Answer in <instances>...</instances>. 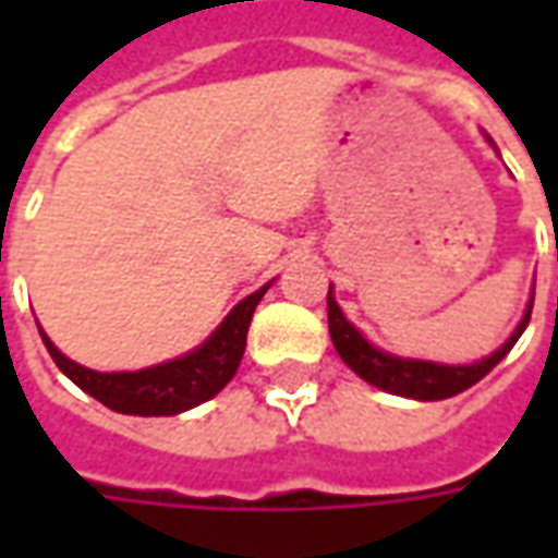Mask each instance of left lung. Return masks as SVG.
<instances>
[{
	"instance_id": "left-lung-1",
	"label": "left lung",
	"mask_w": 558,
	"mask_h": 558,
	"mask_svg": "<svg viewBox=\"0 0 558 558\" xmlns=\"http://www.w3.org/2000/svg\"><path fill=\"white\" fill-rule=\"evenodd\" d=\"M532 302H535V295L529 299L526 314L520 319V326L514 328V335L505 340L502 347L493 352V355H487V359H481L475 364L418 362V359H398V355H388V352L376 350L374 343H367L362 331L343 316L331 290H328V335H331V343H335L340 359L350 364L364 383L383 388V391H391V395H400V398L445 400L472 388L478 379L490 374L496 364L502 362L505 355L511 352V347L517 343V338L523 335V328L529 326Z\"/></svg>"
}]
</instances>
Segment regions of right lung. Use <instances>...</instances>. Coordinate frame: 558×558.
<instances>
[{
  "mask_svg": "<svg viewBox=\"0 0 558 558\" xmlns=\"http://www.w3.org/2000/svg\"><path fill=\"white\" fill-rule=\"evenodd\" d=\"M266 290L268 283L235 304L230 316L215 328V335L203 347H196L182 359L155 364L146 371H134V374H128V371L125 374H98V371H89V367L65 359L44 331L41 340L47 352L53 355L56 367L86 395L101 400L107 410L122 412V415H179V412L194 410L199 403L215 398L235 376L244 355V343H247L251 316Z\"/></svg>",
  "mask_w": 558,
  "mask_h": 558,
  "instance_id": "1",
  "label": "right lung"
}]
</instances>
